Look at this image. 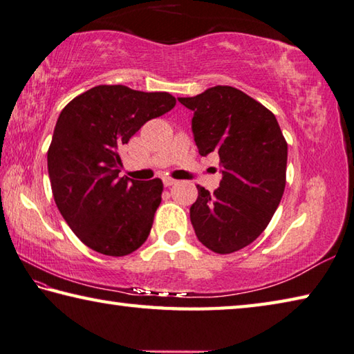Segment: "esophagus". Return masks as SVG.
Masks as SVG:
<instances>
[{
    "label": "esophagus",
    "instance_id": "esophagus-1",
    "mask_svg": "<svg viewBox=\"0 0 354 354\" xmlns=\"http://www.w3.org/2000/svg\"><path fill=\"white\" fill-rule=\"evenodd\" d=\"M176 183H177V180H174V178H171V177H165L163 178L165 187H172V185H176Z\"/></svg>",
    "mask_w": 354,
    "mask_h": 354
}]
</instances>
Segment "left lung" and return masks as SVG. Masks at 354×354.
I'll return each instance as SVG.
<instances>
[{
	"label": "left lung",
	"mask_w": 354,
	"mask_h": 354,
	"mask_svg": "<svg viewBox=\"0 0 354 354\" xmlns=\"http://www.w3.org/2000/svg\"><path fill=\"white\" fill-rule=\"evenodd\" d=\"M193 110L199 153H219L222 180L213 194L197 187L189 208L197 239L216 253H233L253 243L274 216L286 185L288 142L275 115L227 85L194 97H178Z\"/></svg>",
	"instance_id": "left-lung-1"
}]
</instances>
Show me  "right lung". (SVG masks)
Listing matches in <instances>:
<instances>
[{"label":"right lung","instance_id":"add662e5","mask_svg":"<svg viewBox=\"0 0 354 354\" xmlns=\"http://www.w3.org/2000/svg\"><path fill=\"white\" fill-rule=\"evenodd\" d=\"M174 105L166 91L97 85L60 111L48 151L53 196L74 234L95 252L124 257L147 239L163 183L120 177V149Z\"/></svg>","mask_w":354,"mask_h":354}]
</instances>
